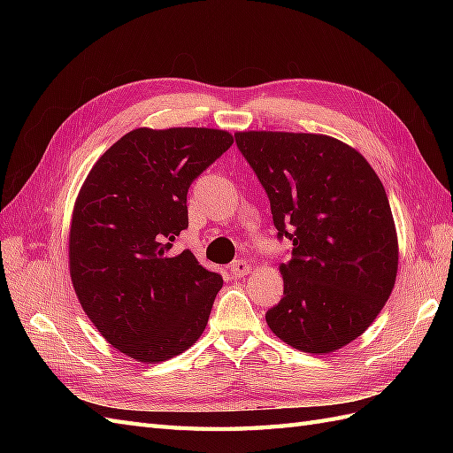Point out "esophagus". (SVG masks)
Returning <instances> with one entry per match:
<instances>
[{
  "label": "esophagus",
  "instance_id": "esophagus-1",
  "mask_svg": "<svg viewBox=\"0 0 453 453\" xmlns=\"http://www.w3.org/2000/svg\"><path fill=\"white\" fill-rule=\"evenodd\" d=\"M228 270L234 278H242V276H248V273L251 272V266H250L248 260L238 258V260H234V263H230Z\"/></svg>",
  "mask_w": 453,
  "mask_h": 453
}]
</instances>
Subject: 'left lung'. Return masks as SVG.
I'll return each instance as SVG.
<instances>
[{
    "mask_svg": "<svg viewBox=\"0 0 453 453\" xmlns=\"http://www.w3.org/2000/svg\"><path fill=\"white\" fill-rule=\"evenodd\" d=\"M234 140L270 200L278 238L293 242L268 326L308 353L349 344L388 303L399 266L380 177L357 150L328 135L238 132Z\"/></svg>",
    "mask_w": 453,
    "mask_h": 453,
    "instance_id": "1",
    "label": "left lung"
}]
</instances>
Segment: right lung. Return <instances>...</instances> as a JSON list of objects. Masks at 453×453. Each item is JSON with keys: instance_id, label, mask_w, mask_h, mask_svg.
<instances>
[{"instance_id": "1", "label": "right lung", "mask_w": 453, "mask_h": 453, "mask_svg": "<svg viewBox=\"0 0 453 453\" xmlns=\"http://www.w3.org/2000/svg\"><path fill=\"white\" fill-rule=\"evenodd\" d=\"M234 143L225 130L138 128L94 164L75 202L70 272L100 334L143 363L172 359L203 333L221 273L188 250L187 193Z\"/></svg>"}]
</instances>
